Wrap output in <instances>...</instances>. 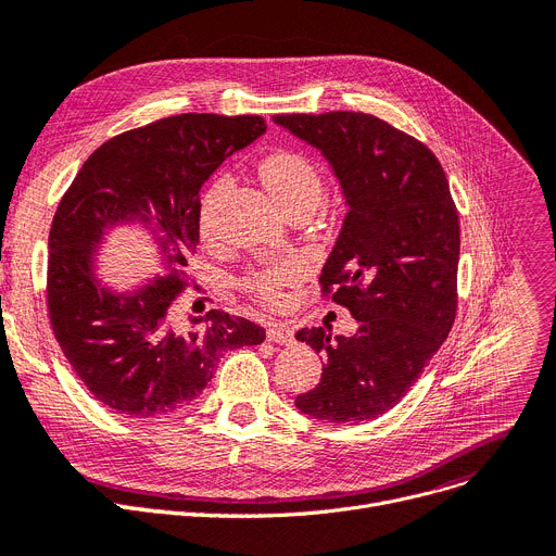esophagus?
Here are the masks:
<instances>
[{"label": "esophagus", "instance_id": "esophagus-1", "mask_svg": "<svg viewBox=\"0 0 556 556\" xmlns=\"http://www.w3.org/2000/svg\"><path fill=\"white\" fill-rule=\"evenodd\" d=\"M268 340L277 342V344H290V342L295 340V333H293V329H290L288 325L275 323V325L268 327Z\"/></svg>", "mask_w": 556, "mask_h": 556}]
</instances>
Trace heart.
I'll list each match as a JSON object with an SVG mask.
<instances>
[{
  "label": "heart",
  "instance_id": "1",
  "mask_svg": "<svg viewBox=\"0 0 556 556\" xmlns=\"http://www.w3.org/2000/svg\"><path fill=\"white\" fill-rule=\"evenodd\" d=\"M258 175L263 185H266L268 191L281 202V207L286 212L298 207V204H311V207H317V202L323 200V193H325L323 173H319V166L308 155L300 151L283 149V151L270 153L268 157H263L258 164ZM227 187H229L227 175H218L202 198L198 225L204 239L214 237L212 204ZM302 275L304 270L298 261L283 258L252 270L243 279V286L248 293H252L261 302L275 306L283 302L286 288L298 283Z\"/></svg>",
  "mask_w": 556,
  "mask_h": 556
}]
</instances>
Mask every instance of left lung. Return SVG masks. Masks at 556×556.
<instances>
[{
    "label": "left lung",
    "mask_w": 556,
    "mask_h": 556,
    "mask_svg": "<svg viewBox=\"0 0 556 556\" xmlns=\"http://www.w3.org/2000/svg\"><path fill=\"white\" fill-rule=\"evenodd\" d=\"M273 119L323 151L340 180L349 210L319 286L358 319L349 338L295 333L325 356L295 405L331 424L369 421L410 392L455 323L459 218L446 173L426 143L374 114Z\"/></svg>",
    "instance_id": "8db88e82"
}]
</instances>
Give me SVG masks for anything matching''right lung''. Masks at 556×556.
Segmentation results:
<instances>
[{"label": "right lung", "mask_w": 556, "mask_h": 556, "mask_svg": "<svg viewBox=\"0 0 556 556\" xmlns=\"http://www.w3.org/2000/svg\"><path fill=\"white\" fill-rule=\"evenodd\" d=\"M266 132L256 114H175L108 139L85 160L49 229L47 308L53 336L90 394L122 417L151 419L195 401L225 352L266 340L245 317L173 311L200 241V189ZM139 222L156 233L167 273L132 294L93 275L108 228Z\"/></svg>", "instance_id": "1"}]
</instances>
